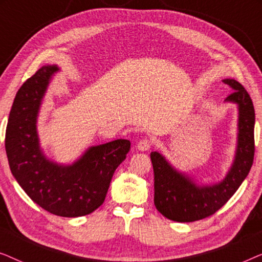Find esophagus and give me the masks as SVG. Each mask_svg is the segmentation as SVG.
Wrapping results in <instances>:
<instances>
[{"mask_svg":"<svg viewBox=\"0 0 262 262\" xmlns=\"http://www.w3.org/2000/svg\"><path fill=\"white\" fill-rule=\"evenodd\" d=\"M151 145H152V142L150 141L149 138H143L138 142L137 148L139 151H148V150H150V148H151Z\"/></svg>","mask_w":262,"mask_h":262,"instance_id":"obj_1","label":"esophagus"}]
</instances>
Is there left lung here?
<instances>
[{"label":"left lung","instance_id":"obj_1","mask_svg":"<svg viewBox=\"0 0 262 262\" xmlns=\"http://www.w3.org/2000/svg\"><path fill=\"white\" fill-rule=\"evenodd\" d=\"M234 89L228 101L238 103V145L236 159L230 171L221 184L196 186L175 171L159 152L150 154L154 168V203L156 209L175 222H194L216 213L237 191L252 168L255 143L254 124L255 111L245 87L235 80L223 81Z\"/></svg>","mask_w":262,"mask_h":262}]
</instances>
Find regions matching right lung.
<instances>
[{
  "mask_svg": "<svg viewBox=\"0 0 262 262\" xmlns=\"http://www.w3.org/2000/svg\"><path fill=\"white\" fill-rule=\"evenodd\" d=\"M56 66H44L27 78L14 99L6 128L10 170L27 195L48 212L80 217L102 205L117 167L131 149L128 139L93 146L73 166L50 162L39 150L37 116Z\"/></svg>",
  "mask_w": 262,
  "mask_h": 262,
  "instance_id": "obj_1",
  "label": "right lung"
}]
</instances>
